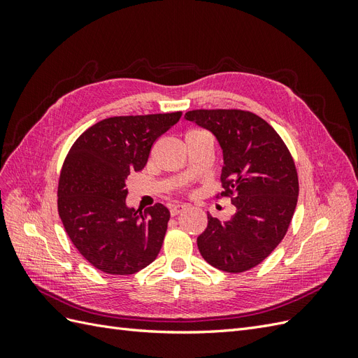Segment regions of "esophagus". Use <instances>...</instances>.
<instances>
[{"label":"esophagus","instance_id":"esophagus-1","mask_svg":"<svg viewBox=\"0 0 358 358\" xmlns=\"http://www.w3.org/2000/svg\"><path fill=\"white\" fill-rule=\"evenodd\" d=\"M183 209H185V206H183V204H171V206H170V215H171V216H176V215H179Z\"/></svg>","mask_w":358,"mask_h":358}]
</instances>
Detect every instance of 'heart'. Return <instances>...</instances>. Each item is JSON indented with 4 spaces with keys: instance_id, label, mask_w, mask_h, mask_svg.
Here are the masks:
<instances>
[{
    "instance_id": "b5f03b06",
    "label": "heart",
    "mask_w": 358,
    "mask_h": 358,
    "mask_svg": "<svg viewBox=\"0 0 358 358\" xmlns=\"http://www.w3.org/2000/svg\"><path fill=\"white\" fill-rule=\"evenodd\" d=\"M189 133H191V131H189Z\"/></svg>"
}]
</instances>
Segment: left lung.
Returning <instances> with one entry per match:
<instances>
[{
	"mask_svg": "<svg viewBox=\"0 0 358 358\" xmlns=\"http://www.w3.org/2000/svg\"><path fill=\"white\" fill-rule=\"evenodd\" d=\"M187 121L209 129L222 149L221 196L236 213L221 222L208 213L197 237L201 257L229 273L266 259L284 239L299 197V178L284 140L264 119L237 109L191 110Z\"/></svg>",
	"mask_w": 358,
	"mask_h": 358,
	"instance_id": "obj_1",
	"label": "left lung"
}]
</instances>
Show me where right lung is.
<instances>
[{"label":"right lung","instance_id":"1","mask_svg":"<svg viewBox=\"0 0 358 358\" xmlns=\"http://www.w3.org/2000/svg\"><path fill=\"white\" fill-rule=\"evenodd\" d=\"M182 112L113 116L90 127L64 161L58 212L85 259L109 275H133L157 258L170 212L157 203L145 212L128 208L125 180L148 162L155 140Z\"/></svg>","mask_w":358,"mask_h":358}]
</instances>
